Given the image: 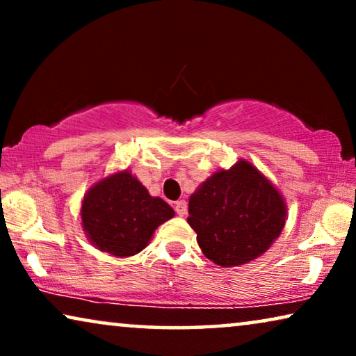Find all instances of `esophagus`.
I'll return each mask as SVG.
<instances>
[{
	"label": "esophagus",
	"instance_id": "esophagus-1",
	"mask_svg": "<svg viewBox=\"0 0 356 356\" xmlns=\"http://www.w3.org/2000/svg\"><path fill=\"white\" fill-rule=\"evenodd\" d=\"M175 211H177V213H178L179 217L186 216V212H188V204H186V201H178L177 204H175Z\"/></svg>",
	"mask_w": 356,
	"mask_h": 356
}]
</instances>
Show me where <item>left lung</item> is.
<instances>
[{
  "label": "left lung",
  "instance_id": "8db88e82",
  "mask_svg": "<svg viewBox=\"0 0 356 356\" xmlns=\"http://www.w3.org/2000/svg\"><path fill=\"white\" fill-rule=\"evenodd\" d=\"M279 191L240 160L213 173L189 199L188 223L204 256L222 267L246 264L269 250L285 225Z\"/></svg>",
  "mask_w": 356,
  "mask_h": 356
}]
</instances>
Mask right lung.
Returning <instances> with one entry per match:
<instances>
[{"mask_svg":"<svg viewBox=\"0 0 356 356\" xmlns=\"http://www.w3.org/2000/svg\"><path fill=\"white\" fill-rule=\"evenodd\" d=\"M175 216L160 197H152L129 172L102 179L82 202V227L100 251L126 257L143 251L155 228Z\"/></svg>","mask_w":356,"mask_h":356,"instance_id":"add662e5","label":"right lung"}]
</instances>
